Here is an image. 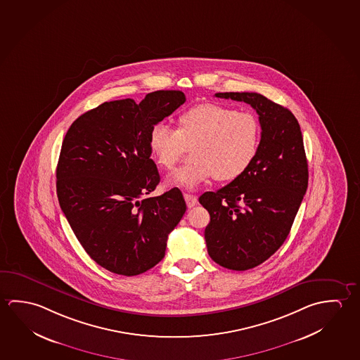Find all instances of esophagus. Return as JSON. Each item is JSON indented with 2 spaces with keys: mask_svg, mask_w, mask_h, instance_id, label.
Instances as JSON below:
<instances>
[{
  "mask_svg": "<svg viewBox=\"0 0 360 360\" xmlns=\"http://www.w3.org/2000/svg\"><path fill=\"white\" fill-rule=\"evenodd\" d=\"M184 200H186V203H187L188 208H192V207H195L198 203L197 197L193 195H188V193H184Z\"/></svg>",
  "mask_w": 360,
  "mask_h": 360,
  "instance_id": "34e87169",
  "label": "esophagus"
}]
</instances>
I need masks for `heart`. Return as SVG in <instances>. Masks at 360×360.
Returning <instances> with one entry per match:
<instances>
[{
    "instance_id": "heart-1",
    "label": "heart",
    "mask_w": 360,
    "mask_h": 360,
    "mask_svg": "<svg viewBox=\"0 0 360 360\" xmlns=\"http://www.w3.org/2000/svg\"><path fill=\"white\" fill-rule=\"evenodd\" d=\"M178 129L157 123L149 147L157 163L172 169L192 148L193 160L169 177V183L195 189L216 177L229 182L242 176L259 150V120L251 112L216 103H203L183 112Z\"/></svg>"
}]
</instances>
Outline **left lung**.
I'll use <instances>...</instances> for the list:
<instances>
[{"mask_svg":"<svg viewBox=\"0 0 360 360\" xmlns=\"http://www.w3.org/2000/svg\"><path fill=\"white\" fill-rule=\"evenodd\" d=\"M259 114L261 141L252 165L217 192L200 195L211 222L207 251L218 265L245 271L281 248L307 193V160L300 125L289 109L257 93H217Z\"/></svg>","mask_w":360,"mask_h":360,"instance_id":"left-lung-1","label":"left lung"}]
</instances>
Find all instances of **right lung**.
Here are the masks:
<instances>
[{"label": "right lung", "mask_w": 360, "mask_h": 360, "mask_svg": "<svg viewBox=\"0 0 360 360\" xmlns=\"http://www.w3.org/2000/svg\"><path fill=\"white\" fill-rule=\"evenodd\" d=\"M184 101L179 90L149 93L139 104L105 101L80 115L63 141L60 207L86 254L108 271L136 276L157 265L187 210L178 188L143 198L160 181L150 130Z\"/></svg>", "instance_id": "add662e5"}]
</instances>
